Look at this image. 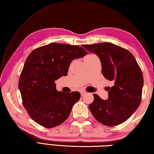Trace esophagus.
<instances>
[{"label":"esophagus","mask_w":154,"mask_h":154,"mask_svg":"<svg viewBox=\"0 0 154 154\" xmlns=\"http://www.w3.org/2000/svg\"><path fill=\"white\" fill-rule=\"evenodd\" d=\"M85 94H86V92H85V91H82V92H81V96H82V97H83V96L85 95Z\"/></svg>","instance_id":"esophagus-1"}]
</instances>
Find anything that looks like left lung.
Segmentation results:
<instances>
[{
    "instance_id": "obj_1",
    "label": "left lung",
    "mask_w": 154,
    "mask_h": 154,
    "mask_svg": "<svg viewBox=\"0 0 154 154\" xmlns=\"http://www.w3.org/2000/svg\"><path fill=\"white\" fill-rule=\"evenodd\" d=\"M99 57L103 76L114 82L109 87V97L94 94L88 108L98 122L106 126L123 123L140 106L143 86V74L131 52L111 43L82 45Z\"/></svg>"
}]
</instances>
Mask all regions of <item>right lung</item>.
I'll return each instance as SVG.
<instances>
[{"label":"right lung","instance_id":"1","mask_svg":"<svg viewBox=\"0 0 154 154\" xmlns=\"http://www.w3.org/2000/svg\"><path fill=\"white\" fill-rule=\"evenodd\" d=\"M86 54L80 46L51 43L29 55L19 78V89L23 106L37 123L52 128L68 118L80 93L57 91L55 80L67 76L72 61Z\"/></svg>","mask_w":154,"mask_h":154}]
</instances>
